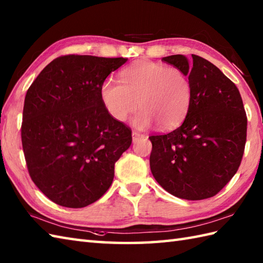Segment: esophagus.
Here are the masks:
<instances>
[{
  "instance_id": "esophagus-1",
  "label": "esophagus",
  "mask_w": 263,
  "mask_h": 263,
  "mask_svg": "<svg viewBox=\"0 0 263 263\" xmlns=\"http://www.w3.org/2000/svg\"><path fill=\"white\" fill-rule=\"evenodd\" d=\"M146 136L144 135H142V133H139V132H137V131H133L132 132V141L133 142H137L139 139H142V138H144Z\"/></svg>"
}]
</instances>
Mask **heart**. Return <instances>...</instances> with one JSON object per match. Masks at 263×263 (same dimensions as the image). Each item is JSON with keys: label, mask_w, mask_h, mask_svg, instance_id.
I'll list each match as a JSON object with an SVG mask.
<instances>
[{"label": "heart", "mask_w": 263, "mask_h": 263, "mask_svg": "<svg viewBox=\"0 0 263 263\" xmlns=\"http://www.w3.org/2000/svg\"><path fill=\"white\" fill-rule=\"evenodd\" d=\"M100 100L115 121L125 122L141 107L133 120L139 128L156 122L163 130L180 125L192 102V83L177 68L140 61L120 72V81L106 79L99 87Z\"/></svg>", "instance_id": "b5f03b06"}]
</instances>
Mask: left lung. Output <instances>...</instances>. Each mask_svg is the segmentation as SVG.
<instances>
[{
    "label": "left lung",
    "mask_w": 263,
    "mask_h": 263,
    "mask_svg": "<svg viewBox=\"0 0 263 263\" xmlns=\"http://www.w3.org/2000/svg\"><path fill=\"white\" fill-rule=\"evenodd\" d=\"M161 61L182 70L192 83L185 120L168 133L150 136V170L177 198L214 197L235 175L247 142L248 117L235 83L205 59L192 54Z\"/></svg>",
    "instance_id": "1"
}]
</instances>
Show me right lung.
<instances>
[{
	"label": "right lung",
	"mask_w": 263,
	"mask_h": 263,
	"mask_svg": "<svg viewBox=\"0 0 263 263\" xmlns=\"http://www.w3.org/2000/svg\"><path fill=\"white\" fill-rule=\"evenodd\" d=\"M127 59L63 55L53 60L27 90L21 141L28 172L53 202L83 208L102 198L132 131L115 121L99 87Z\"/></svg>",
	"instance_id": "1"
}]
</instances>
